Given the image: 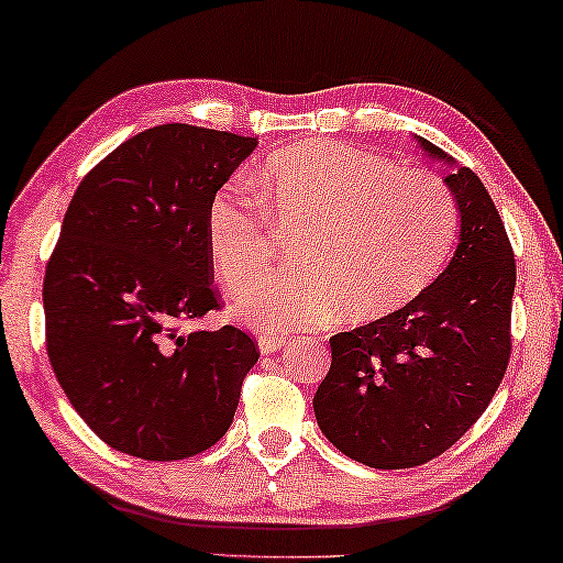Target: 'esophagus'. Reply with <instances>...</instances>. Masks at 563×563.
I'll return each mask as SVG.
<instances>
[{
  "label": "esophagus",
  "instance_id": "34e87169",
  "mask_svg": "<svg viewBox=\"0 0 563 563\" xmlns=\"http://www.w3.org/2000/svg\"><path fill=\"white\" fill-rule=\"evenodd\" d=\"M257 345H261V353H263V355H273L275 351H280V347L285 345V338L263 333L261 338H257Z\"/></svg>",
  "mask_w": 563,
  "mask_h": 563
}]
</instances>
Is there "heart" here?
Returning a JSON list of instances; mask_svg holds the SVG:
<instances>
[{
  "instance_id": "b5f03b06",
  "label": "heart",
  "mask_w": 563,
  "mask_h": 563,
  "mask_svg": "<svg viewBox=\"0 0 563 563\" xmlns=\"http://www.w3.org/2000/svg\"><path fill=\"white\" fill-rule=\"evenodd\" d=\"M257 198L220 190L205 218L208 253L230 296L274 256V230H299L290 272L247 290L238 318L261 333L396 313L435 280L459 235L449 185L423 169L333 140L280 147L253 175Z\"/></svg>"
}]
</instances>
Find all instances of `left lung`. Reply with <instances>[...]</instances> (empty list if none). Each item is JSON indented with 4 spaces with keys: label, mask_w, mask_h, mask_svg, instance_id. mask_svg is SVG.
Listing matches in <instances>:
<instances>
[{
    "label": "left lung",
    "mask_w": 563,
    "mask_h": 563,
    "mask_svg": "<svg viewBox=\"0 0 563 563\" xmlns=\"http://www.w3.org/2000/svg\"><path fill=\"white\" fill-rule=\"evenodd\" d=\"M451 165L445 185L461 235L449 267L396 313L330 338V371L313 398L325 439L371 468H413L441 456L484 413L511 355L516 261L484 183Z\"/></svg>",
    "instance_id": "obj_1"
}]
</instances>
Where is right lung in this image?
Wrapping results in <instances>:
<instances>
[{"label":"right lung","mask_w":563,"mask_h":563,"mask_svg":"<svg viewBox=\"0 0 563 563\" xmlns=\"http://www.w3.org/2000/svg\"><path fill=\"white\" fill-rule=\"evenodd\" d=\"M257 147L195 124L122 142L79 183L42 285L47 355L79 418L114 451L180 461L233 423L257 363L245 330L180 333L220 308L210 200Z\"/></svg>","instance_id":"add662e5"}]
</instances>
